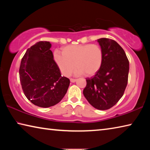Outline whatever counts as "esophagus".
Returning a JSON list of instances; mask_svg holds the SVG:
<instances>
[{
    "label": "esophagus",
    "instance_id": "obj_1",
    "mask_svg": "<svg viewBox=\"0 0 150 150\" xmlns=\"http://www.w3.org/2000/svg\"><path fill=\"white\" fill-rule=\"evenodd\" d=\"M76 81H77V80L75 79H70V81H71V83H75Z\"/></svg>",
    "mask_w": 150,
    "mask_h": 150
}]
</instances>
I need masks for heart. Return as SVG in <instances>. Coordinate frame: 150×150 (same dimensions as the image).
<instances>
[{
	"label": "heart",
	"instance_id": "b5f03b06",
	"mask_svg": "<svg viewBox=\"0 0 150 150\" xmlns=\"http://www.w3.org/2000/svg\"><path fill=\"white\" fill-rule=\"evenodd\" d=\"M54 60L64 76L71 74L75 66V74L92 76L102 66L103 51L96 44L70 45L62 48V54L55 52Z\"/></svg>",
	"mask_w": 150,
	"mask_h": 150
}]
</instances>
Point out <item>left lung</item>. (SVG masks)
Listing matches in <instances>:
<instances>
[{
	"label": "left lung",
	"instance_id": "8db88e82",
	"mask_svg": "<svg viewBox=\"0 0 150 150\" xmlns=\"http://www.w3.org/2000/svg\"><path fill=\"white\" fill-rule=\"evenodd\" d=\"M103 51V62L95 75L86 79L83 90L86 99L98 110L112 107L123 96L128 83L129 61L124 50L115 40H97Z\"/></svg>",
	"mask_w": 150,
	"mask_h": 150
}]
</instances>
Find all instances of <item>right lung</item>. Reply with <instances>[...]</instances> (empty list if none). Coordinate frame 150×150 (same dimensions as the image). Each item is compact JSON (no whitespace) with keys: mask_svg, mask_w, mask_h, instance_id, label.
Returning <instances> with one entry per match:
<instances>
[{"mask_svg":"<svg viewBox=\"0 0 150 150\" xmlns=\"http://www.w3.org/2000/svg\"><path fill=\"white\" fill-rule=\"evenodd\" d=\"M50 42L41 41L27 50L19 75L25 96L35 106L47 108L62 100L70 81L62 77L54 59Z\"/></svg>","mask_w":150,"mask_h":150,"instance_id":"obj_1","label":"right lung"}]
</instances>
